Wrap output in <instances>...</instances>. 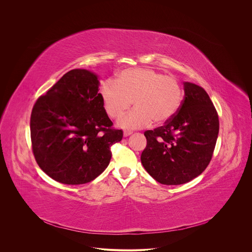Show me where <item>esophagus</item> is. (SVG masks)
Returning <instances> with one entry per match:
<instances>
[{"instance_id": "34e87169", "label": "esophagus", "mask_w": 252, "mask_h": 252, "mask_svg": "<svg viewBox=\"0 0 252 252\" xmlns=\"http://www.w3.org/2000/svg\"><path fill=\"white\" fill-rule=\"evenodd\" d=\"M132 130H130V129H125L124 130V136H128V135H130V134H132Z\"/></svg>"}]
</instances>
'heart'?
Listing matches in <instances>:
<instances>
[{"instance_id":"1","label":"heart","mask_w":252,"mask_h":252,"mask_svg":"<svg viewBox=\"0 0 252 252\" xmlns=\"http://www.w3.org/2000/svg\"><path fill=\"white\" fill-rule=\"evenodd\" d=\"M100 94L106 115L114 120L121 119L133 100L135 109L119 122L123 128L165 123L176 114L184 99L183 88L174 77L141 67L126 68L116 81H106Z\"/></svg>"}]
</instances>
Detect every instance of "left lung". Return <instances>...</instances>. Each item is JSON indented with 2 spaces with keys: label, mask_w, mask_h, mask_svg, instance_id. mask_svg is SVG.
Masks as SVG:
<instances>
[{
  "label": "left lung",
  "mask_w": 252,
  "mask_h": 252,
  "mask_svg": "<svg viewBox=\"0 0 252 252\" xmlns=\"http://www.w3.org/2000/svg\"><path fill=\"white\" fill-rule=\"evenodd\" d=\"M185 98L176 114L154 130L145 131L147 148L140 159L157 182L177 186L190 182L209 164L220 121L207 93L185 83Z\"/></svg>",
  "instance_id": "left-lung-1"
}]
</instances>
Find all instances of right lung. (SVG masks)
<instances>
[{
    "mask_svg": "<svg viewBox=\"0 0 252 252\" xmlns=\"http://www.w3.org/2000/svg\"><path fill=\"white\" fill-rule=\"evenodd\" d=\"M97 77L76 68L64 74L33 104L32 150L41 169L64 185H83L109 165L111 147L124 132L115 129L98 93Z\"/></svg>",
    "mask_w": 252,
    "mask_h": 252,
    "instance_id": "right-lung-1",
    "label": "right lung"
}]
</instances>
